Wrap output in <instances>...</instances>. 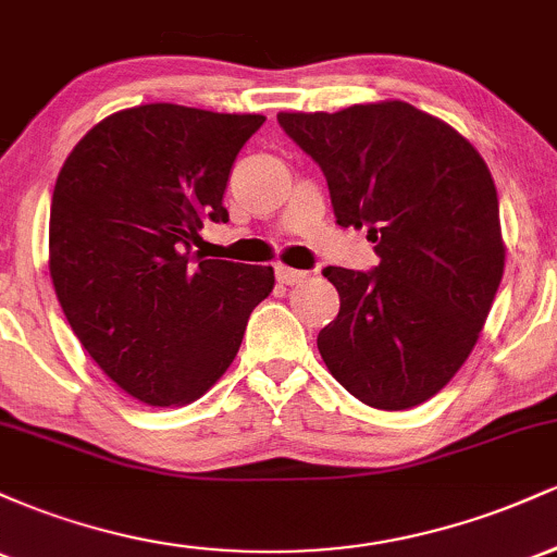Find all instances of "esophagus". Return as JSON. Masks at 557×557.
<instances>
[{"instance_id":"esophagus-1","label":"esophagus","mask_w":557,"mask_h":557,"mask_svg":"<svg viewBox=\"0 0 557 557\" xmlns=\"http://www.w3.org/2000/svg\"><path fill=\"white\" fill-rule=\"evenodd\" d=\"M274 274H277V280L283 285H300V283H306V280H309V272L290 270V267H283V264L274 267Z\"/></svg>"}]
</instances>
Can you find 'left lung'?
Returning a JSON list of instances; mask_svg holds the SVG:
<instances>
[{
  "mask_svg": "<svg viewBox=\"0 0 557 557\" xmlns=\"http://www.w3.org/2000/svg\"><path fill=\"white\" fill-rule=\"evenodd\" d=\"M322 168L337 225L367 227L380 264L327 267L341 293L317 345L354 398L403 411L437 395L474 350L503 280L492 175L443 120L376 101L341 112H280Z\"/></svg>",
  "mask_w": 557,
  "mask_h": 557,
  "instance_id": "left-lung-1",
  "label": "left lung"
}]
</instances>
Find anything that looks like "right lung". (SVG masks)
<instances>
[{
	"mask_svg": "<svg viewBox=\"0 0 557 557\" xmlns=\"http://www.w3.org/2000/svg\"><path fill=\"white\" fill-rule=\"evenodd\" d=\"M261 114L181 104L114 112L62 164L49 274L70 327L117 387L149 406L201 398L238 354L272 267L194 251Z\"/></svg>",
	"mask_w": 557,
	"mask_h": 557,
	"instance_id": "right-lung-1",
	"label": "right lung"
}]
</instances>
